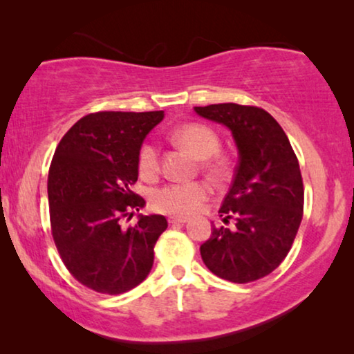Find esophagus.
Wrapping results in <instances>:
<instances>
[{
	"instance_id": "1",
	"label": "esophagus",
	"mask_w": 354,
	"mask_h": 354,
	"mask_svg": "<svg viewBox=\"0 0 354 354\" xmlns=\"http://www.w3.org/2000/svg\"><path fill=\"white\" fill-rule=\"evenodd\" d=\"M190 219H188V217H185V216H171L169 217V222H171V224H185V222H188Z\"/></svg>"
}]
</instances>
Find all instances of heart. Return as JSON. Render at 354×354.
<instances>
[{"instance_id": "obj_1", "label": "heart", "mask_w": 354, "mask_h": 354, "mask_svg": "<svg viewBox=\"0 0 354 354\" xmlns=\"http://www.w3.org/2000/svg\"><path fill=\"white\" fill-rule=\"evenodd\" d=\"M172 140L188 149L193 156L203 159V171L212 178H225L230 174V162L219 156L221 137L209 125L188 122L172 132ZM137 167L140 176L147 180H154L161 172V154L153 142L143 143L137 154ZM212 188L207 182L198 180L190 183H171L151 193V206L156 211L167 214H195L203 203L211 196Z\"/></svg>"}]
</instances>
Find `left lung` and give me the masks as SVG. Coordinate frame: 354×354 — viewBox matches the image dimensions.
I'll use <instances>...</instances> for the list:
<instances>
[{
    "label": "left lung",
    "mask_w": 354,
    "mask_h": 354,
    "mask_svg": "<svg viewBox=\"0 0 354 354\" xmlns=\"http://www.w3.org/2000/svg\"><path fill=\"white\" fill-rule=\"evenodd\" d=\"M201 118L232 130L239 164L221 206L229 227H212L200 246L203 263L217 277L250 283L287 258L303 219L304 188L298 158L280 124L258 106H196Z\"/></svg>",
    "instance_id": "1"
}]
</instances>
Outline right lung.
I'll use <instances>...</instances> for the list:
<instances>
[{"label":"right lung","mask_w":354,"mask_h":354,"mask_svg":"<svg viewBox=\"0 0 354 354\" xmlns=\"http://www.w3.org/2000/svg\"><path fill=\"white\" fill-rule=\"evenodd\" d=\"M164 111L86 114L57 145L48 172L51 235L77 282L103 295H120L143 282L154 245L167 229L164 216H140L122 229L145 200L132 192L137 154Z\"/></svg>","instance_id":"1"}]
</instances>
